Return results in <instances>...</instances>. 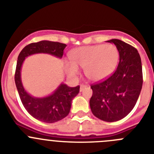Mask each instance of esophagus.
Here are the masks:
<instances>
[{
	"mask_svg": "<svg viewBox=\"0 0 154 154\" xmlns=\"http://www.w3.org/2000/svg\"><path fill=\"white\" fill-rule=\"evenodd\" d=\"M85 87H86V85H84V84H81V85H80V91H83V89H85Z\"/></svg>",
	"mask_w": 154,
	"mask_h": 154,
	"instance_id": "1",
	"label": "esophagus"
}]
</instances>
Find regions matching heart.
I'll list each match as a JSON object with an SVG mask.
<instances>
[{
	"label": "heart",
	"instance_id": "1",
	"mask_svg": "<svg viewBox=\"0 0 154 154\" xmlns=\"http://www.w3.org/2000/svg\"><path fill=\"white\" fill-rule=\"evenodd\" d=\"M71 62L65 63V69L71 76L79 73L78 67L84 69L89 80L99 82L107 79L115 71L119 59V52L112 44L85 46L73 49L69 53Z\"/></svg>",
	"mask_w": 154,
	"mask_h": 154
}]
</instances>
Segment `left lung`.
Instances as JSON below:
<instances>
[{
    "label": "left lung",
    "mask_w": 154,
    "mask_h": 154,
    "mask_svg": "<svg viewBox=\"0 0 154 154\" xmlns=\"http://www.w3.org/2000/svg\"><path fill=\"white\" fill-rule=\"evenodd\" d=\"M119 50L116 70L108 79L91 85L92 112L105 122L123 119L135 106L143 85L141 58L135 48L119 39H112Z\"/></svg>",
    "instance_id": "obj_1"
}]
</instances>
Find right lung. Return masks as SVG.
Here are the masks:
<instances>
[{"mask_svg": "<svg viewBox=\"0 0 154 154\" xmlns=\"http://www.w3.org/2000/svg\"><path fill=\"white\" fill-rule=\"evenodd\" d=\"M65 47L66 45L60 42L41 41L25 46L17 58L14 80L21 103L30 115L44 123H55L69 115L72 100L79 92L80 86L69 87L62 83L50 96L33 97L25 91L21 83V65L26 57L37 53H46L61 58Z\"/></svg>", "mask_w": 154, "mask_h": 154, "instance_id": "1", "label": "right lung"}]
</instances>
